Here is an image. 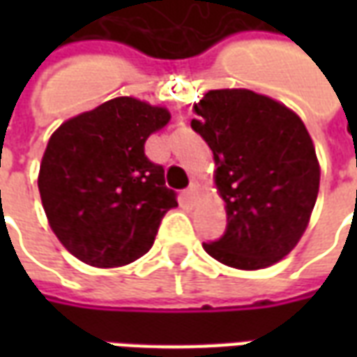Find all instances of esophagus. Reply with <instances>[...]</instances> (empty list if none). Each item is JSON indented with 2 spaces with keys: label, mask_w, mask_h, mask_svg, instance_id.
I'll return each mask as SVG.
<instances>
[{
  "label": "esophagus",
  "mask_w": 357,
  "mask_h": 357,
  "mask_svg": "<svg viewBox=\"0 0 357 357\" xmlns=\"http://www.w3.org/2000/svg\"><path fill=\"white\" fill-rule=\"evenodd\" d=\"M185 197H187V201L193 202L195 199L199 197V185H195V183H193V185L189 187V189L185 191Z\"/></svg>",
  "instance_id": "1"
}]
</instances>
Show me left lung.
I'll use <instances>...</instances> for the list:
<instances>
[{
    "instance_id": "obj_1",
    "label": "left lung",
    "mask_w": 357,
    "mask_h": 357,
    "mask_svg": "<svg viewBox=\"0 0 357 357\" xmlns=\"http://www.w3.org/2000/svg\"><path fill=\"white\" fill-rule=\"evenodd\" d=\"M191 128L214 153L227 229L202 247L235 269H264L298 245L319 193V160L300 116L250 89H210Z\"/></svg>"
}]
</instances>
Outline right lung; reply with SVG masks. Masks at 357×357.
Returning <instances> with one entry per match:
<instances>
[{
  "label": "right lung",
  "instance_id": "add662e5",
  "mask_svg": "<svg viewBox=\"0 0 357 357\" xmlns=\"http://www.w3.org/2000/svg\"><path fill=\"white\" fill-rule=\"evenodd\" d=\"M166 107L114 97L68 118L50 137L38 189L61 245L93 268H120L149 252L164 214L178 206L164 168L145 156Z\"/></svg>",
  "mask_w": 357,
  "mask_h": 357
}]
</instances>
